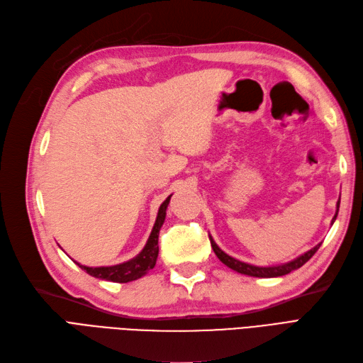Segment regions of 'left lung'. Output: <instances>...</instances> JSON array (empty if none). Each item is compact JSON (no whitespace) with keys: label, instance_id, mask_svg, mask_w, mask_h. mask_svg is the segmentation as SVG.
<instances>
[{"label":"left lung","instance_id":"left-lung-1","mask_svg":"<svg viewBox=\"0 0 363 363\" xmlns=\"http://www.w3.org/2000/svg\"><path fill=\"white\" fill-rule=\"evenodd\" d=\"M340 203H341V198H340V201L336 203V213H335V216H333V219H332V223L335 222L336 216H338ZM208 239H210L211 247H213V251H215L216 257L223 262L225 266H228L230 269H233V270H235V272H239V273H242V274H247V277H255V278H277V277H284V274L290 273V272H293V270H296V269H298V267H302V266L305 264V262H306L312 255H314V254L318 251V247L321 246V243H318L317 246L309 249L308 252L302 254L301 257H297V258L293 259V261L284 262V264L261 267V266L247 264V262H243V261H240V259H235V258L230 257L228 254H225V252L222 251V249L215 243L213 237L208 235Z\"/></svg>","mask_w":363,"mask_h":363}]
</instances>
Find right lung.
Listing matches in <instances>:
<instances>
[{
    "mask_svg": "<svg viewBox=\"0 0 363 363\" xmlns=\"http://www.w3.org/2000/svg\"><path fill=\"white\" fill-rule=\"evenodd\" d=\"M171 196L172 195H169L165 199V201L160 204L159 211H157V218H156V222H155V227L152 230V234H150L144 249L138 255L133 257L132 259H129L126 262H121V264L108 266V267H86V266L79 264V262H77V261H74V262H77V264L82 270H85L86 273L91 274V277L99 278V279L111 281V282L124 284V282H130V281L140 279L141 277H144V274L148 270H152L156 264L157 254H159V245H157L159 231L162 228V225H164V222H165L167 207L169 204Z\"/></svg>",
    "mask_w": 363,
    "mask_h": 363,
    "instance_id": "1",
    "label": "right lung"
}]
</instances>
